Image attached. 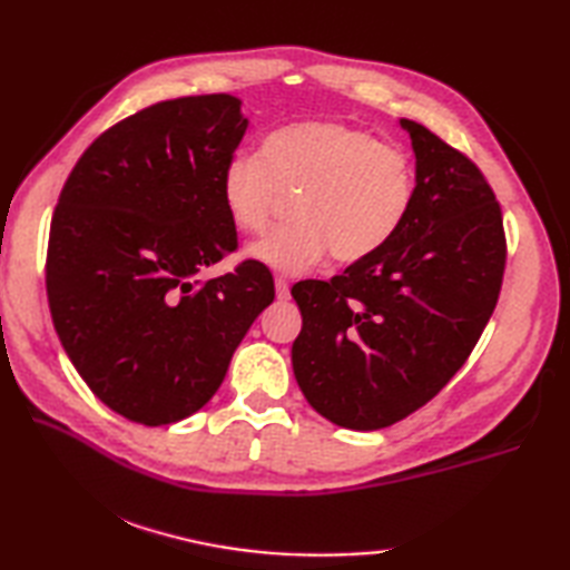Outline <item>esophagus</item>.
Wrapping results in <instances>:
<instances>
[{"mask_svg": "<svg viewBox=\"0 0 570 570\" xmlns=\"http://www.w3.org/2000/svg\"><path fill=\"white\" fill-rule=\"evenodd\" d=\"M288 296H292V292H288V282H286V278L278 276L276 278V298L278 301H286Z\"/></svg>", "mask_w": 570, "mask_h": 570, "instance_id": "esophagus-1", "label": "esophagus"}]
</instances>
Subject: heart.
I'll use <instances>...</instances> for the list:
<instances>
[{"mask_svg":"<svg viewBox=\"0 0 570 570\" xmlns=\"http://www.w3.org/2000/svg\"><path fill=\"white\" fill-rule=\"evenodd\" d=\"M411 156L372 131L337 119L292 122L262 139L257 156L227 161L220 193L239 233H264L296 196L292 223L249 247V257L282 274H301L325 254L355 264L390 242L414 203Z\"/></svg>","mask_w":570,"mask_h":570,"instance_id":"b5f03b06","label":"heart"}]
</instances>
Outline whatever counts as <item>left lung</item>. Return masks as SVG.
Wrapping results in <instances>:
<instances>
[{"label": "left lung", "instance_id": "1", "mask_svg": "<svg viewBox=\"0 0 570 570\" xmlns=\"http://www.w3.org/2000/svg\"><path fill=\"white\" fill-rule=\"evenodd\" d=\"M416 154L399 233L331 282L292 288L304 328L292 347L301 392L343 429L377 431L429 404L465 365L498 306L507 237L478 164L402 119Z\"/></svg>", "mask_w": 570, "mask_h": 570}]
</instances>
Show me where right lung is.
<instances>
[{"mask_svg":"<svg viewBox=\"0 0 570 570\" xmlns=\"http://www.w3.org/2000/svg\"><path fill=\"white\" fill-rule=\"evenodd\" d=\"M245 129L225 92L149 105L105 129L58 196L46 252L53 328L90 392L144 426L208 404L274 301L257 259L198 278L237 249L220 178Z\"/></svg>","mask_w":570,"mask_h":570,"instance_id":"add662e5","label":"right lung"}]
</instances>
